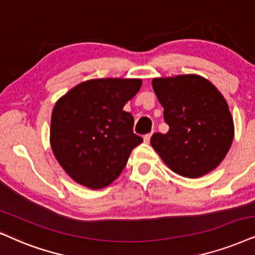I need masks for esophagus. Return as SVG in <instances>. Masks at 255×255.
Instances as JSON below:
<instances>
[{"mask_svg":"<svg viewBox=\"0 0 255 255\" xmlns=\"http://www.w3.org/2000/svg\"><path fill=\"white\" fill-rule=\"evenodd\" d=\"M150 136H151V133L150 134H147V135H144L143 136V141L146 143H149V141H150Z\"/></svg>","mask_w":255,"mask_h":255,"instance_id":"1","label":"esophagus"}]
</instances>
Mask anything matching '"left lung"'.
<instances>
[{"instance_id": "obj_1", "label": "left lung", "mask_w": 255, "mask_h": 255, "mask_svg": "<svg viewBox=\"0 0 255 255\" xmlns=\"http://www.w3.org/2000/svg\"><path fill=\"white\" fill-rule=\"evenodd\" d=\"M151 86L169 126L166 134L150 137L154 150L183 178L217 168L234 137L233 118L217 87L196 74L155 77Z\"/></svg>"}]
</instances>
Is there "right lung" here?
I'll list each match as a JSON object with an SVG mask.
<instances>
[{
  "mask_svg": "<svg viewBox=\"0 0 255 255\" xmlns=\"http://www.w3.org/2000/svg\"><path fill=\"white\" fill-rule=\"evenodd\" d=\"M141 79H93L57 100L51 113L50 147L62 169L79 185L105 188L119 178L131 150L142 142L125 105Z\"/></svg>",
  "mask_w": 255,
  "mask_h": 255,
  "instance_id": "add662e5",
  "label": "right lung"
}]
</instances>
